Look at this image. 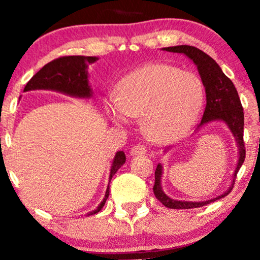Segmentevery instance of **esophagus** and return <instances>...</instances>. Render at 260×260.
<instances>
[{
	"instance_id": "1",
	"label": "esophagus",
	"mask_w": 260,
	"mask_h": 260,
	"mask_svg": "<svg viewBox=\"0 0 260 260\" xmlns=\"http://www.w3.org/2000/svg\"><path fill=\"white\" fill-rule=\"evenodd\" d=\"M144 154H147V147L143 144L134 145L130 150L131 156H138V155H144Z\"/></svg>"
}]
</instances>
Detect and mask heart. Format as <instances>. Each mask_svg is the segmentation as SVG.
<instances>
[{"label": "heart", "instance_id": "obj_1", "mask_svg": "<svg viewBox=\"0 0 260 260\" xmlns=\"http://www.w3.org/2000/svg\"><path fill=\"white\" fill-rule=\"evenodd\" d=\"M205 88L197 74L166 63H151L130 73L120 83L118 95L105 102L113 123L143 117V127L156 142H169L188 131L204 104Z\"/></svg>", "mask_w": 260, "mask_h": 260}]
</instances>
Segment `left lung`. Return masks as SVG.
I'll use <instances>...</instances> for the list:
<instances>
[{"label":"left lung","instance_id":"1","mask_svg":"<svg viewBox=\"0 0 260 260\" xmlns=\"http://www.w3.org/2000/svg\"><path fill=\"white\" fill-rule=\"evenodd\" d=\"M163 51L172 53H181L184 54L188 59L194 62L198 67V72L201 77V81L205 86L206 91V109L202 116V119L199 124L197 130L200 127L207 125L212 122H222L229 127L232 133L234 140H236L238 147V163L234 170L230 187L227 188L225 193L219 197L213 198L211 200L206 201H184V200H175V199L169 198L162 189L161 181L163 174V166L158 163L157 168L155 170V184H154V194L158 201H161L166 207L174 209H189L198 208L206 206L211 202H214L219 199L225 198L232 190L234 179H236L238 170L243 166L245 161V144H244V112L243 106H241L240 98L238 95L237 88L229 77L225 76L220 66L213 60L208 54L202 52L201 49L193 46L180 45L173 46V47H165ZM167 148L165 152L168 150Z\"/></svg>","mask_w":260,"mask_h":260}]
</instances>
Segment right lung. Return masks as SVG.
<instances>
[{
    "instance_id": "right-lung-1",
    "label": "right lung",
    "mask_w": 260,
    "mask_h": 260,
    "mask_svg": "<svg viewBox=\"0 0 260 260\" xmlns=\"http://www.w3.org/2000/svg\"><path fill=\"white\" fill-rule=\"evenodd\" d=\"M95 60H97L95 56L84 55L61 56V58L53 60L33 76V78L27 83L23 92L33 90H51L67 94L70 97L85 99L91 98L93 92H92L91 85L88 84L87 67L90 63H93ZM125 154L123 151H117L115 158L112 159L111 169H110L109 184L112 176L125 163ZM109 194L110 187L108 186L105 191V198L98 205L97 209L88 212L86 215H93L101 211L108 200Z\"/></svg>"
}]
</instances>
